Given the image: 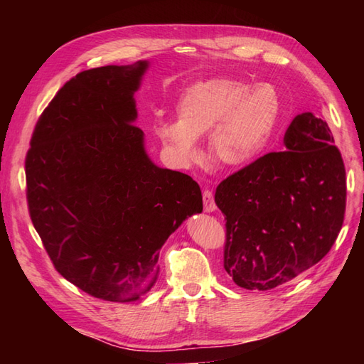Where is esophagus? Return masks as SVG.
<instances>
[{"mask_svg": "<svg viewBox=\"0 0 364 364\" xmlns=\"http://www.w3.org/2000/svg\"><path fill=\"white\" fill-rule=\"evenodd\" d=\"M203 208L206 213H214L217 209L215 200H214V196L211 190H205L203 191Z\"/></svg>", "mask_w": 364, "mask_h": 364, "instance_id": "34e87169", "label": "esophagus"}]
</instances>
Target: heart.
I'll list each match as a JSON object with an SVG mask.
<instances>
[{
    "mask_svg": "<svg viewBox=\"0 0 364 364\" xmlns=\"http://www.w3.org/2000/svg\"><path fill=\"white\" fill-rule=\"evenodd\" d=\"M279 115L273 86L230 77L190 85L176 103L178 121H161L155 132L173 158L182 164L197 156V139L208 134V153L215 164L246 167L267 147Z\"/></svg>",
    "mask_w": 364,
    "mask_h": 364,
    "instance_id": "1",
    "label": "heart"
}]
</instances>
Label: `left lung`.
<instances>
[{
	"mask_svg": "<svg viewBox=\"0 0 364 364\" xmlns=\"http://www.w3.org/2000/svg\"><path fill=\"white\" fill-rule=\"evenodd\" d=\"M284 144L215 190L226 220L225 270L246 290H272L313 267L343 225L346 171L328 124L296 115Z\"/></svg>",
	"mask_w": 364,
	"mask_h": 364,
	"instance_id": "8db88e82",
	"label": "left lung"
}]
</instances>
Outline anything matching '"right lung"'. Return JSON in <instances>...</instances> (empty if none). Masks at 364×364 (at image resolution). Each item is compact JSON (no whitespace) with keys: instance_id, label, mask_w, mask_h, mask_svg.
Masks as SVG:
<instances>
[{"instance_id":"1","label":"right lung","mask_w":364,"mask_h":364,"mask_svg":"<svg viewBox=\"0 0 364 364\" xmlns=\"http://www.w3.org/2000/svg\"><path fill=\"white\" fill-rule=\"evenodd\" d=\"M147 68L138 60L73 77L42 112L26 158L30 217L54 267L111 302L151 290L161 247L203 209L199 183L158 167L134 124Z\"/></svg>"}]
</instances>
